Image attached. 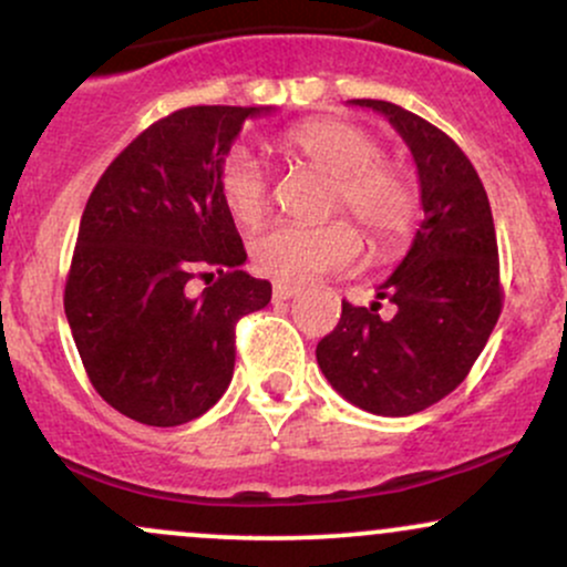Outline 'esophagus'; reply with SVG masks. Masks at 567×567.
Segmentation results:
<instances>
[{
	"mask_svg": "<svg viewBox=\"0 0 567 567\" xmlns=\"http://www.w3.org/2000/svg\"><path fill=\"white\" fill-rule=\"evenodd\" d=\"M298 285H290V282H277L275 285V301H290L292 296H298Z\"/></svg>",
	"mask_w": 567,
	"mask_h": 567,
	"instance_id": "obj_1",
	"label": "esophagus"
}]
</instances>
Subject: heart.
<instances>
[{
    "label": "heart",
    "instance_id": "obj_1",
    "mask_svg": "<svg viewBox=\"0 0 567 567\" xmlns=\"http://www.w3.org/2000/svg\"><path fill=\"white\" fill-rule=\"evenodd\" d=\"M282 148L317 171L333 175L330 210H347L370 245L379 250L400 245L413 224L415 197L408 178L381 162V146L362 127L341 120H311L282 135ZM224 207L239 226H252L269 210V173L245 146L226 154L218 173ZM360 234L347 220L322 226L275 224L258 231L250 258L258 271L279 282H306L343 271L360 258Z\"/></svg>",
    "mask_w": 567,
    "mask_h": 567
}]
</instances>
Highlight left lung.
Wrapping results in <instances>:
<instances>
[{
    "instance_id": "1",
    "label": "left lung",
    "mask_w": 567,
    "mask_h": 567,
    "mask_svg": "<svg viewBox=\"0 0 567 567\" xmlns=\"http://www.w3.org/2000/svg\"><path fill=\"white\" fill-rule=\"evenodd\" d=\"M351 106L386 116L413 154L421 220L375 301H343L336 330L317 343L324 379L351 405L375 415L419 413L466 379L501 315L498 245L491 202L466 154L442 130L389 101ZM386 297L392 318L378 315Z\"/></svg>"
}]
</instances>
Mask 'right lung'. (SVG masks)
<instances>
[{"label":"right lung","mask_w":567,"mask_h":567,"mask_svg":"<svg viewBox=\"0 0 567 567\" xmlns=\"http://www.w3.org/2000/svg\"><path fill=\"white\" fill-rule=\"evenodd\" d=\"M269 112H173L106 167L84 205L66 320L95 392L138 424L178 426L216 405L239 317L271 301V285L239 269L247 252L218 192L245 120ZM205 270L219 279L194 297L187 282Z\"/></svg>","instance_id":"right-lung-1"}]
</instances>
